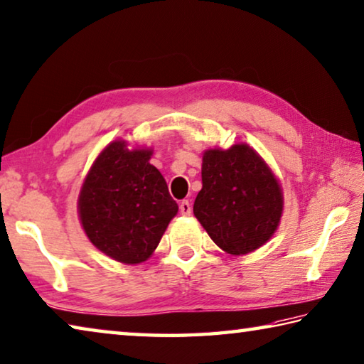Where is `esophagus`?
Returning a JSON list of instances; mask_svg holds the SVG:
<instances>
[{"label": "esophagus", "instance_id": "1", "mask_svg": "<svg viewBox=\"0 0 364 364\" xmlns=\"http://www.w3.org/2000/svg\"><path fill=\"white\" fill-rule=\"evenodd\" d=\"M180 211H181V215H184V216L191 215V203H189V200H181L180 202Z\"/></svg>", "mask_w": 364, "mask_h": 364}]
</instances>
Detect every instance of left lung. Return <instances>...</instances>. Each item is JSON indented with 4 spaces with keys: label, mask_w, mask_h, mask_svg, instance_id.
<instances>
[{
    "label": "left lung",
    "mask_w": 364,
    "mask_h": 364,
    "mask_svg": "<svg viewBox=\"0 0 364 364\" xmlns=\"http://www.w3.org/2000/svg\"><path fill=\"white\" fill-rule=\"evenodd\" d=\"M282 210L279 181L247 144L203 154L194 215L226 253L247 255L264 245L279 226Z\"/></svg>",
    "instance_id": "obj_1"
}]
</instances>
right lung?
Instances as JSON below:
<instances>
[{"mask_svg":"<svg viewBox=\"0 0 364 364\" xmlns=\"http://www.w3.org/2000/svg\"><path fill=\"white\" fill-rule=\"evenodd\" d=\"M153 151H130L113 141L92 165L79 196V216L89 240L124 264L146 261L159 245L178 205Z\"/></svg>","mask_w":364,"mask_h":364,"instance_id":"add662e5","label":"right lung"}]
</instances>
